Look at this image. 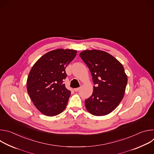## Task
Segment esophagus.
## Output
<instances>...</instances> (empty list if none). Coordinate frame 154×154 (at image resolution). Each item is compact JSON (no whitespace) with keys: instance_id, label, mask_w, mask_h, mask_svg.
Listing matches in <instances>:
<instances>
[{"instance_id":"esophagus-1","label":"esophagus","mask_w":154,"mask_h":154,"mask_svg":"<svg viewBox=\"0 0 154 154\" xmlns=\"http://www.w3.org/2000/svg\"><path fill=\"white\" fill-rule=\"evenodd\" d=\"M79 90H80V88H76L74 89V91H75V92H77V91H79Z\"/></svg>"}]
</instances>
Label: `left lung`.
Wrapping results in <instances>:
<instances>
[{
    "mask_svg": "<svg viewBox=\"0 0 154 154\" xmlns=\"http://www.w3.org/2000/svg\"><path fill=\"white\" fill-rule=\"evenodd\" d=\"M79 56L88 67L95 85L92 95L85 101L86 109L94 116L110 113L119 104L125 91L127 77L123 66L102 51H84Z\"/></svg>",
    "mask_w": 154,
    "mask_h": 154,
    "instance_id": "8db88e82",
    "label": "left lung"
}]
</instances>
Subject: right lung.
Segmentation results:
<instances>
[{
  "instance_id": "add662e5",
  "label": "right lung",
  "mask_w": 154,
  "mask_h": 154,
  "mask_svg": "<svg viewBox=\"0 0 154 154\" xmlns=\"http://www.w3.org/2000/svg\"><path fill=\"white\" fill-rule=\"evenodd\" d=\"M77 51L57 49L41 57L33 66L27 81V89L35 106L49 116L61 113L67 105L71 91L66 88L65 68Z\"/></svg>"
}]
</instances>
